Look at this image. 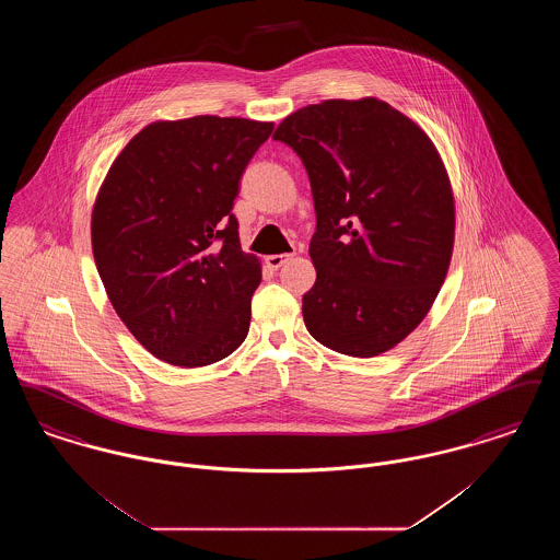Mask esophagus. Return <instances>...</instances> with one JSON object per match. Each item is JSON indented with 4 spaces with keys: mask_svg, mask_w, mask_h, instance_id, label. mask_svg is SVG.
<instances>
[{
    "mask_svg": "<svg viewBox=\"0 0 560 560\" xmlns=\"http://www.w3.org/2000/svg\"><path fill=\"white\" fill-rule=\"evenodd\" d=\"M288 260H290V254H272V256H267V267L277 270V268L283 267Z\"/></svg>",
    "mask_w": 560,
    "mask_h": 560,
    "instance_id": "obj_1",
    "label": "esophagus"
}]
</instances>
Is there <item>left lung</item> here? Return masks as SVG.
<instances>
[{"instance_id": "8db88e82", "label": "left lung", "mask_w": 560, "mask_h": 560, "mask_svg": "<svg viewBox=\"0 0 560 560\" xmlns=\"http://www.w3.org/2000/svg\"><path fill=\"white\" fill-rule=\"evenodd\" d=\"M272 138L304 163L317 213L306 329L350 357L397 347L427 317L452 260V187L434 144L377 98L300 108Z\"/></svg>"}]
</instances>
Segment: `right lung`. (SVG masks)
Segmentation results:
<instances>
[{
  "label": "right lung",
  "mask_w": 560,
  "mask_h": 560,
  "mask_svg": "<svg viewBox=\"0 0 560 560\" xmlns=\"http://www.w3.org/2000/svg\"><path fill=\"white\" fill-rule=\"evenodd\" d=\"M272 124L199 115L158 121L113 161L92 212L108 300L161 361L203 368L243 345L262 272L243 254L233 201Z\"/></svg>",
  "instance_id": "right-lung-1"
}]
</instances>
